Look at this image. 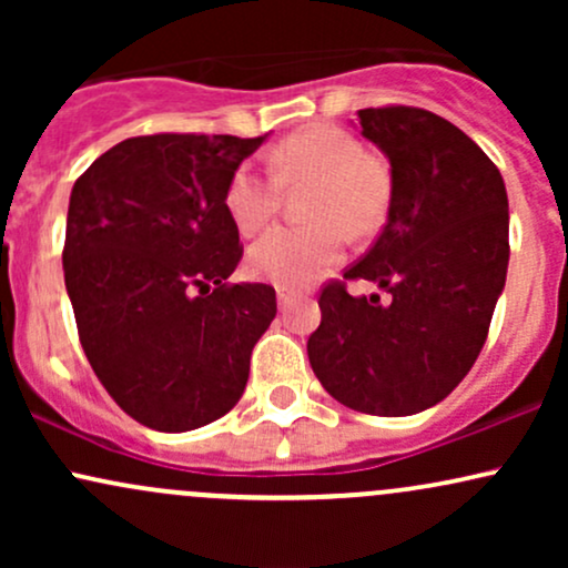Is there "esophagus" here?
Listing matches in <instances>:
<instances>
[{"label":"esophagus","mask_w":568,"mask_h":568,"mask_svg":"<svg viewBox=\"0 0 568 568\" xmlns=\"http://www.w3.org/2000/svg\"><path fill=\"white\" fill-rule=\"evenodd\" d=\"M277 302L285 310V306H288L291 302H296V293L288 291V288H277Z\"/></svg>","instance_id":"1"}]
</instances>
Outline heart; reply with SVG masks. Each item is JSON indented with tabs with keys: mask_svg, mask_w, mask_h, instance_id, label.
I'll use <instances>...</instances> for the list:
<instances>
[{
	"mask_svg": "<svg viewBox=\"0 0 568 568\" xmlns=\"http://www.w3.org/2000/svg\"><path fill=\"white\" fill-rule=\"evenodd\" d=\"M275 175L240 165L226 186V213L240 234H256L275 219L283 186L312 184L306 216L315 224L277 226L247 251V272L280 288H302L344 253V225L368 234L382 224L389 200L384 168L366 146L334 125L293 133L272 152Z\"/></svg>",
	"mask_w": 568,
	"mask_h": 568,
	"instance_id": "obj_1",
	"label": "heart"
}]
</instances>
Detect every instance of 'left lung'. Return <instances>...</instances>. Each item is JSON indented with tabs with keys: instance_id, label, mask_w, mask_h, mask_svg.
Returning a JSON list of instances; mask_svg holds the SVG:
<instances>
[{
	"instance_id": "left-lung-1",
	"label": "left lung",
	"mask_w": 568,
	"mask_h": 568,
	"mask_svg": "<svg viewBox=\"0 0 568 568\" xmlns=\"http://www.w3.org/2000/svg\"><path fill=\"white\" fill-rule=\"evenodd\" d=\"M357 116L389 162V207L344 277L389 296L325 285L306 355L347 408L410 416L452 393L484 347L510 262L507 189L484 149L438 114L387 106Z\"/></svg>"
}]
</instances>
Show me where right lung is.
Returning a JSON list of instances; mask_svg holds the SVG:
<instances>
[{"mask_svg": "<svg viewBox=\"0 0 568 568\" xmlns=\"http://www.w3.org/2000/svg\"><path fill=\"white\" fill-rule=\"evenodd\" d=\"M264 141L139 135L71 189L63 277L82 349L116 406L160 433L232 410L277 315L272 285L224 283L243 256L226 186Z\"/></svg>", "mask_w": 568, "mask_h": 568, "instance_id": "1", "label": "right lung"}]
</instances>
